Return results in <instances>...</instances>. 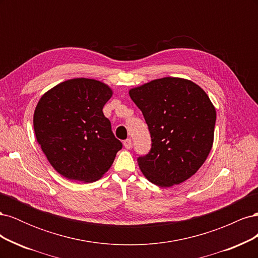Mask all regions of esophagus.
Instances as JSON below:
<instances>
[{"mask_svg":"<svg viewBox=\"0 0 258 258\" xmlns=\"http://www.w3.org/2000/svg\"><path fill=\"white\" fill-rule=\"evenodd\" d=\"M123 146L127 148V150H130V148L132 147V141H131V139H127V140H124L123 141Z\"/></svg>","mask_w":258,"mask_h":258,"instance_id":"esophagus-1","label":"esophagus"}]
</instances>
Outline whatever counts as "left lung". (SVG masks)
I'll return each mask as SVG.
<instances>
[{
    "mask_svg": "<svg viewBox=\"0 0 258 258\" xmlns=\"http://www.w3.org/2000/svg\"><path fill=\"white\" fill-rule=\"evenodd\" d=\"M141 110L152 147L138 157L148 181L170 187L186 181L204 165L212 148L215 108L195 83L163 77L129 91Z\"/></svg>",
    "mask_w": 258,
    "mask_h": 258,
    "instance_id": "8db88e82",
    "label": "left lung"
}]
</instances>
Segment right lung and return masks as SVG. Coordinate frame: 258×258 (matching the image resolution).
<instances>
[{"label":"right lung","mask_w":258,"mask_h":258,"mask_svg":"<svg viewBox=\"0 0 258 258\" xmlns=\"http://www.w3.org/2000/svg\"><path fill=\"white\" fill-rule=\"evenodd\" d=\"M111 97L103 83L74 79L54 86L38 101L33 117L36 140L61 175L95 182L111 168L122 147L102 112Z\"/></svg>","instance_id":"right-lung-1"}]
</instances>
